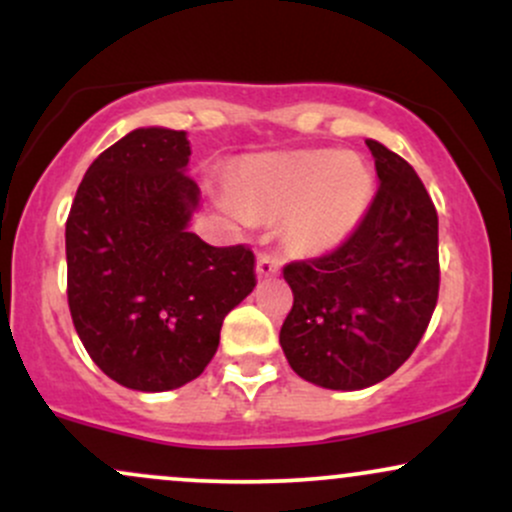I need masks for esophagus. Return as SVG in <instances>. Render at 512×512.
I'll list each match as a JSON object with an SVG mask.
<instances>
[{"label": "esophagus", "instance_id": "obj_1", "mask_svg": "<svg viewBox=\"0 0 512 512\" xmlns=\"http://www.w3.org/2000/svg\"><path fill=\"white\" fill-rule=\"evenodd\" d=\"M279 269H281V262L276 260L274 255H267V252H260V255H257L255 272H257V276H260V279H269V276H276V274H279Z\"/></svg>", "mask_w": 512, "mask_h": 512}]
</instances>
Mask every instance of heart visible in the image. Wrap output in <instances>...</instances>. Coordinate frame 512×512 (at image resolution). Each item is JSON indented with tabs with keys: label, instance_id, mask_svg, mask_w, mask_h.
<instances>
[{
	"label": "heart",
	"instance_id": "obj_1",
	"mask_svg": "<svg viewBox=\"0 0 512 512\" xmlns=\"http://www.w3.org/2000/svg\"><path fill=\"white\" fill-rule=\"evenodd\" d=\"M231 211L286 214V238L301 252L342 245L373 202V175L356 154L284 151L248 158L231 180Z\"/></svg>",
	"mask_w": 512,
	"mask_h": 512
}]
</instances>
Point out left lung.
Wrapping results in <instances>:
<instances>
[{
    "mask_svg": "<svg viewBox=\"0 0 512 512\" xmlns=\"http://www.w3.org/2000/svg\"><path fill=\"white\" fill-rule=\"evenodd\" d=\"M380 187L332 255L291 262L293 308L279 332L289 366L327 390L392 375L424 337L438 301V214L414 168L366 139Z\"/></svg>",
    "mask_w": 512,
    "mask_h": 512,
    "instance_id": "left-lung-1",
    "label": "left lung"
}]
</instances>
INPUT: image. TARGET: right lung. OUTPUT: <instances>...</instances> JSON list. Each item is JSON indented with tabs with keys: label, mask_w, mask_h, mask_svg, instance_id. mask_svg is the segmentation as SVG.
<instances>
[{
	"label": "right lung",
	"mask_w": 512,
	"mask_h": 512,
	"mask_svg": "<svg viewBox=\"0 0 512 512\" xmlns=\"http://www.w3.org/2000/svg\"><path fill=\"white\" fill-rule=\"evenodd\" d=\"M187 132L139 127L86 170L67 219V298L88 356L129 390H178L219 349L223 317L255 289L245 245L190 231L199 187Z\"/></svg>",
	"instance_id": "obj_1"
}]
</instances>
